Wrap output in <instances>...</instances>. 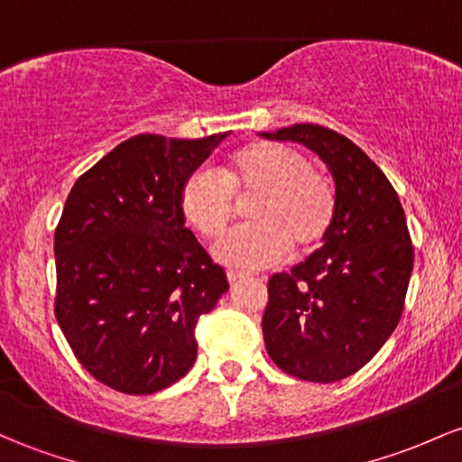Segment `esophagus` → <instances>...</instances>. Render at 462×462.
<instances>
[{"mask_svg":"<svg viewBox=\"0 0 462 462\" xmlns=\"http://www.w3.org/2000/svg\"><path fill=\"white\" fill-rule=\"evenodd\" d=\"M243 278H245V273H241V272H227V282H230V285H235V282H239V281H243Z\"/></svg>","mask_w":462,"mask_h":462,"instance_id":"esophagus-1","label":"esophagus"}]
</instances>
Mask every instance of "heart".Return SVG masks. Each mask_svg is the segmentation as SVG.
Instances as JSON below:
<instances>
[{
    "instance_id": "obj_1",
    "label": "heart",
    "mask_w": 462,
    "mask_h": 462,
    "mask_svg": "<svg viewBox=\"0 0 462 462\" xmlns=\"http://www.w3.org/2000/svg\"><path fill=\"white\" fill-rule=\"evenodd\" d=\"M235 197H254L247 208L252 223L230 232L215 254L241 270L273 265L289 250L311 254L328 239L337 217L336 181L282 142L243 146L219 173L195 169L181 181L177 206L197 235L217 241L235 219Z\"/></svg>"
}]
</instances>
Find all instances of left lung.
I'll list each match as a JSON object with an SVG mask.
<instances>
[{"label":"left lung","mask_w":462,"mask_h":462,"mask_svg":"<svg viewBox=\"0 0 462 462\" xmlns=\"http://www.w3.org/2000/svg\"><path fill=\"white\" fill-rule=\"evenodd\" d=\"M263 135L316 151L337 189L324 245L270 278L265 348L291 377L339 382L366 366L402 320L414 263L402 201L371 157L328 126L291 125Z\"/></svg>","instance_id":"1"}]
</instances>
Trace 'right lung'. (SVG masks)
I'll return each instance as SVG.
<instances>
[{
    "label": "right lung",
    "mask_w": 462,
    "mask_h": 462,
    "mask_svg": "<svg viewBox=\"0 0 462 462\" xmlns=\"http://www.w3.org/2000/svg\"><path fill=\"white\" fill-rule=\"evenodd\" d=\"M226 134H140L76 180L54 232V316L91 377L153 394L190 371L197 320L227 291L223 267L184 227L181 181Z\"/></svg>",
    "instance_id": "obj_1"
}]
</instances>
